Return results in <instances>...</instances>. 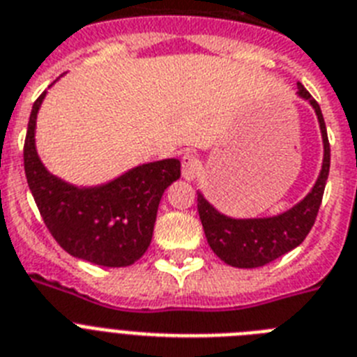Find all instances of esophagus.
Masks as SVG:
<instances>
[{"mask_svg": "<svg viewBox=\"0 0 357 357\" xmlns=\"http://www.w3.org/2000/svg\"><path fill=\"white\" fill-rule=\"evenodd\" d=\"M199 169H202V163H199V160L194 154L187 152L181 158V174H183V179L194 181L197 178V174H199Z\"/></svg>", "mask_w": 357, "mask_h": 357, "instance_id": "1", "label": "esophagus"}]
</instances>
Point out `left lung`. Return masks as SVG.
Masks as SVG:
<instances>
[{
  "mask_svg": "<svg viewBox=\"0 0 357 357\" xmlns=\"http://www.w3.org/2000/svg\"><path fill=\"white\" fill-rule=\"evenodd\" d=\"M298 96L307 101L316 112L323 142L321 170L316 183L303 199L287 211L265 218H232L220 212L203 192H197V212L205 230L206 241L214 254L227 265L236 268H257L274 261L292 248L299 247L312 229L317 211L321 205L328 169H331V145L326 137L325 119L321 109L301 83Z\"/></svg>",
  "mask_w": 357,
  "mask_h": 357,
  "instance_id": "1",
  "label": "left lung"
}]
</instances>
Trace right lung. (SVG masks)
<instances>
[{
	"mask_svg": "<svg viewBox=\"0 0 357 357\" xmlns=\"http://www.w3.org/2000/svg\"><path fill=\"white\" fill-rule=\"evenodd\" d=\"M45 98L47 91L32 105L23 160L47 229L77 259L101 266L132 265L151 245L161 196L179 179L181 163L169 158L137 165L100 185L68 183L45 167L36 149V121Z\"/></svg>",
	"mask_w": 357,
	"mask_h": 357,
	"instance_id": "obj_1",
	"label": "right lung"
}]
</instances>
